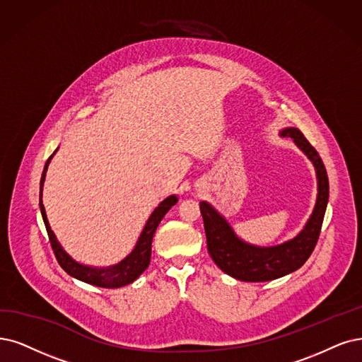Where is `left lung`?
I'll use <instances>...</instances> for the list:
<instances>
[{
    "mask_svg": "<svg viewBox=\"0 0 362 362\" xmlns=\"http://www.w3.org/2000/svg\"><path fill=\"white\" fill-rule=\"evenodd\" d=\"M280 132L282 136L291 137L298 149L312 160L317 179V197L313 211L296 237L280 245L265 247L246 243L215 207L206 202L199 203L207 250L211 259L223 273L243 282H269L298 270L312 255L325 216L329 185L322 159L298 128L288 127Z\"/></svg>",
    "mask_w": 362,
    "mask_h": 362,
    "instance_id": "left-lung-1",
    "label": "left lung"
}]
</instances>
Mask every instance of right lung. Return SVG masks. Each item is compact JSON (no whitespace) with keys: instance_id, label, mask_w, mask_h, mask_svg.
Returning a JSON list of instances; mask_svg holds the SVG:
<instances>
[{"instance_id":"obj_1","label":"right lung","mask_w":362,"mask_h":362,"mask_svg":"<svg viewBox=\"0 0 362 362\" xmlns=\"http://www.w3.org/2000/svg\"><path fill=\"white\" fill-rule=\"evenodd\" d=\"M57 151L53 152L50 155V158L47 159L43 174H42V180H40V210H42V216H43V222L46 225V231H47V235L50 240V245H52L53 252H55V257H57L59 265L62 267L66 274H70L71 277H74L77 280H82V282L93 285V286L122 288V286L132 284L134 280H137L140 277V274L147 269V267H149L151 255H152L153 234L158 228L159 222L163 221V218L167 215V211L177 203V197L170 195L164 199V202L159 203V206L152 211L149 219H147L136 246H134L129 255H127L122 261L115 264V265H110V267H92V265L80 264L76 259H73L69 253L64 250L61 243L58 242L55 233H53L50 228L47 216H46V210L43 206L42 197H43V185H45V179H46V171L50 164V159L53 158V155L57 153Z\"/></svg>"}]
</instances>
